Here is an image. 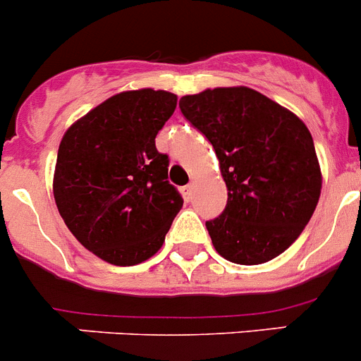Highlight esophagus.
Instances as JSON below:
<instances>
[{
  "mask_svg": "<svg viewBox=\"0 0 361 361\" xmlns=\"http://www.w3.org/2000/svg\"><path fill=\"white\" fill-rule=\"evenodd\" d=\"M181 195H183L185 201H192V197H194V185L188 183L185 185V187H181Z\"/></svg>",
  "mask_w": 361,
  "mask_h": 361,
  "instance_id": "1",
  "label": "esophagus"
}]
</instances>
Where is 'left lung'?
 <instances>
[{
  "mask_svg": "<svg viewBox=\"0 0 361 361\" xmlns=\"http://www.w3.org/2000/svg\"><path fill=\"white\" fill-rule=\"evenodd\" d=\"M180 109L212 142L226 181V209L206 222L215 250L247 266L281 255L305 229L321 195L309 128L247 86L185 95Z\"/></svg>",
  "mask_w": 361,
  "mask_h": 361,
  "instance_id": "left-lung-1",
  "label": "left lung"
}]
</instances>
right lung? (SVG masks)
I'll return each mask as SVG.
<instances>
[{
    "mask_svg": "<svg viewBox=\"0 0 361 361\" xmlns=\"http://www.w3.org/2000/svg\"><path fill=\"white\" fill-rule=\"evenodd\" d=\"M164 90L113 95L63 135L52 192L84 248L116 266L146 261L162 247L183 199L167 181L169 159L155 137L176 109Z\"/></svg>",
    "mask_w": 361,
    "mask_h": 361,
    "instance_id": "obj_1",
    "label": "right lung"
}]
</instances>
